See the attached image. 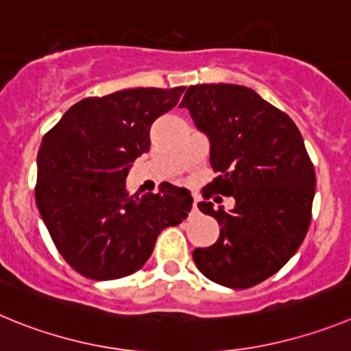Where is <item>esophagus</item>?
I'll use <instances>...</instances> for the list:
<instances>
[{"mask_svg": "<svg viewBox=\"0 0 351 351\" xmlns=\"http://www.w3.org/2000/svg\"><path fill=\"white\" fill-rule=\"evenodd\" d=\"M192 211H197V199H194V203H192Z\"/></svg>", "mask_w": 351, "mask_h": 351, "instance_id": "esophagus-1", "label": "esophagus"}]
</instances>
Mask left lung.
<instances>
[{"mask_svg":"<svg viewBox=\"0 0 351 351\" xmlns=\"http://www.w3.org/2000/svg\"><path fill=\"white\" fill-rule=\"evenodd\" d=\"M180 108L210 140L219 176L204 199L219 192L236 201L230 211L210 201L197 204L217 219L220 236L195 248V266L229 289L257 285L290 261L311 222L317 180L301 132L287 113L243 85H191Z\"/></svg>","mask_w":351,"mask_h":351,"instance_id":"obj_1","label":"left lung"}]
</instances>
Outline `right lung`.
<instances>
[{"label":"right lung","mask_w":351,"mask_h":351,"mask_svg":"<svg viewBox=\"0 0 351 351\" xmlns=\"http://www.w3.org/2000/svg\"><path fill=\"white\" fill-rule=\"evenodd\" d=\"M183 90L138 87L85 97L43 136L36 206L59 254L82 276H129L152 255L160 230L187 219V189L125 191L131 162L150 148L154 121L175 108Z\"/></svg>","instance_id":"add662e5"}]
</instances>
